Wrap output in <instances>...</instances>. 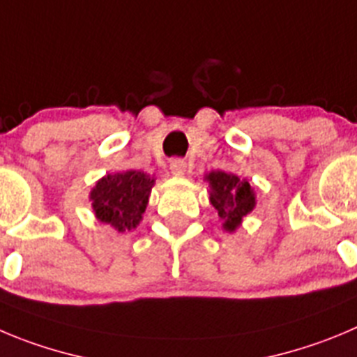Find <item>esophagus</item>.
<instances>
[{
	"instance_id": "esophagus-1",
	"label": "esophagus",
	"mask_w": 357,
	"mask_h": 357,
	"mask_svg": "<svg viewBox=\"0 0 357 357\" xmlns=\"http://www.w3.org/2000/svg\"><path fill=\"white\" fill-rule=\"evenodd\" d=\"M171 172L174 176H183L186 172V162L181 158L171 160Z\"/></svg>"
}]
</instances>
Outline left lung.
Instances as JSON below:
<instances>
[{
    "instance_id": "1",
    "label": "left lung",
    "mask_w": 357,
    "mask_h": 357,
    "mask_svg": "<svg viewBox=\"0 0 357 357\" xmlns=\"http://www.w3.org/2000/svg\"><path fill=\"white\" fill-rule=\"evenodd\" d=\"M211 185V204L224 220L225 231H234L241 224L243 216L248 215L255 206L254 190L246 179L229 172L216 171L206 178Z\"/></svg>"
}]
</instances>
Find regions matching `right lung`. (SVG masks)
<instances>
[{"label":"right lung","instance_id":"add662e5","mask_svg":"<svg viewBox=\"0 0 357 357\" xmlns=\"http://www.w3.org/2000/svg\"><path fill=\"white\" fill-rule=\"evenodd\" d=\"M155 179L141 171L107 174L91 192L95 215L103 224H111L119 232L139 225L148 206Z\"/></svg>","mask_w":357,"mask_h":357}]
</instances>
